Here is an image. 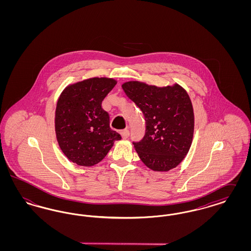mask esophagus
<instances>
[{
  "mask_svg": "<svg viewBox=\"0 0 251 251\" xmlns=\"http://www.w3.org/2000/svg\"><path fill=\"white\" fill-rule=\"evenodd\" d=\"M120 134H121V136H122V138H123V139H126V138H128V137H129V135H130V131H129V130H123V131H121Z\"/></svg>",
  "mask_w": 251,
  "mask_h": 251,
  "instance_id": "obj_1",
  "label": "esophagus"
}]
</instances>
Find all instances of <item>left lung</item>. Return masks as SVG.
I'll list each match as a JSON object with an SVG mask.
<instances>
[{
	"mask_svg": "<svg viewBox=\"0 0 251 251\" xmlns=\"http://www.w3.org/2000/svg\"><path fill=\"white\" fill-rule=\"evenodd\" d=\"M122 88L145 116V136L133 143L141 161L159 172L178 167L190 150L195 128L187 91L177 83L156 86L140 81L126 82Z\"/></svg>",
	"mask_w": 251,
	"mask_h": 251,
	"instance_id": "obj_1",
	"label": "left lung"
}]
</instances>
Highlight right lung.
Wrapping results in <instances>:
<instances>
[{"label": "right lung", "mask_w": 251, "mask_h": 251, "mask_svg": "<svg viewBox=\"0 0 251 251\" xmlns=\"http://www.w3.org/2000/svg\"><path fill=\"white\" fill-rule=\"evenodd\" d=\"M117 84L107 77H92L69 84L56 102L54 130L64 155L81 167L102 161L120 133L110 128V117L102 100Z\"/></svg>", "instance_id": "1"}]
</instances>
